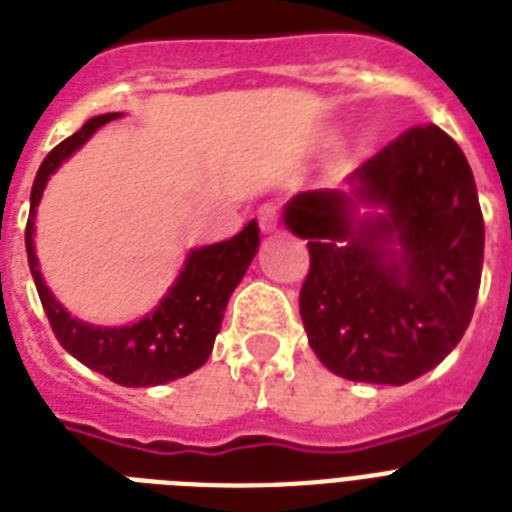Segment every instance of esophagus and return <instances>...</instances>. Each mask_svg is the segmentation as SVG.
Segmentation results:
<instances>
[{
    "label": "esophagus",
    "instance_id": "34e87169",
    "mask_svg": "<svg viewBox=\"0 0 512 512\" xmlns=\"http://www.w3.org/2000/svg\"><path fill=\"white\" fill-rule=\"evenodd\" d=\"M257 223H260V231L263 233L276 231V225H279V209H276V204L268 201V204L257 209Z\"/></svg>",
    "mask_w": 512,
    "mask_h": 512
}]
</instances>
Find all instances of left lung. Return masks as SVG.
<instances>
[{
	"label": "left lung",
	"mask_w": 512,
	"mask_h": 512,
	"mask_svg": "<svg viewBox=\"0 0 512 512\" xmlns=\"http://www.w3.org/2000/svg\"><path fill=\"white\" fill-rule=\"evenodd\" d=\"M284 225L308 239L300 316L329 372L404 385L457 348L481 287L484 215L468 159L436 124L401 132L348 191L297 193Z\"/></svg>",
	"instance_id": "obj_1"
}]
</instances>
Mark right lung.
Instances as JSON below:
<instances>
[{
    "label": "right lung",
    "instance_id": "obj_1",
    "mask_svg": "<svg viewBox=\"0 0 512 512\" xmlns=\"http://www.w3.org/2000/svg\"><path fill=\"white\" fill-rule=\"evenodd\" d=\"M119 116L122 114L92 116L90 122H84L82 130L52 148L36 172L26 225L28 268L52 332L76 361H82L92 372H100L124 388H154L180 380L204 366L223 324L225 305L231 300L233 289L244 279L249 263L255 260L260 247V228L255 220H249L247 228L233 239L191 249L167 295L159 300L154 311L135 324L95 327L71 316L55 300L39 271L34 247L36 207L42 201L47 180L58 172L60 164L71 159L103 124L114 122Z\"/></svg>",
    "mask_w": 512,
    "mask_h": 512
}]
</instances>
